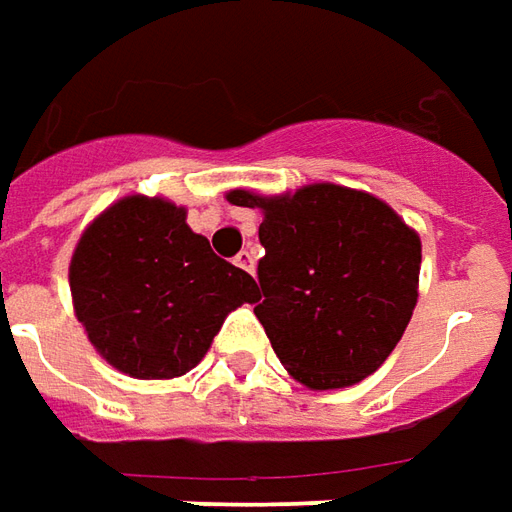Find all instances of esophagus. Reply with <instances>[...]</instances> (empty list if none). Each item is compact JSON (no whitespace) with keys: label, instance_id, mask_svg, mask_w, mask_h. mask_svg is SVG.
Masks as SVG:
<instances>
[{"label":"esophagus","instance_id":"34e87169","mask_svg":"<svg viewBox=\"0 0 512 512\" xmlns=\"http://www.w3.org/2000/svg\"><path fill=\"white\" fill-rule=\"evenodd\" d=\"M234 262L239 264V267H242V270H248V273H253V267H256V256H253V253H250V250H242V253H239V256H236Z\"/></svg>","mask_w":512,"mask_h":512}]
</instances>
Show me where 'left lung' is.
Wrapping results in <instances>:
<instances>
[{"label":"left lung","mask_w":512,"mask_h":512,"mask_svg":"<svg viewBox=\"0 0 512 512\" xmlns=\"http://www.w3.org/2000/svg\"><path fill=\"white\" fill-rule=\"evenodd\" d=\"M262 209L256 317L312 390L362 382L390 357L418 301L421 239L387 203L334 183L295 195H228Z\"/></svg>","instance_id":"1"}]
</instances>
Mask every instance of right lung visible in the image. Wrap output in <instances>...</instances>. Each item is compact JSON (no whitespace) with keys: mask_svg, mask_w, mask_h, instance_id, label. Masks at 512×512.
<instances>
[{"mask_svg":"<svg viewBox=\"0 0 512 512\" xmlns=\"http://www.w3.org/2000/svg\"><path fill=\"white\" fill-rule=\"evenodd\" d=\"M74 312L116 370L172 379L209 351L225 315L259 301L256 281L158 197H125L80 236L69 267Z\"/></svg>","mask_w":512,"mask_h":512,"instance_id":"add662e5","label":"right lung"}]
</instances>
